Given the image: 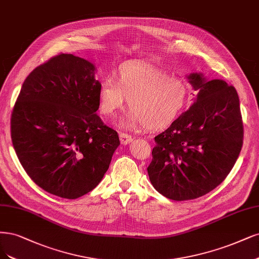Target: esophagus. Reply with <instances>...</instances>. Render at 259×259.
Here are the masks:
<instances>
[{
  "mask_svg": "<svg viewBox=\"0 0 259 259\" xmlns=\"http://www.w3.org/2000/svg\"><path fill=\"white\" fill-rule=\"evenodd\" d=\"M120 141H121V144L122 145H127V144H130V142H132L133 141V137L131 136V135H128V134H126V133H120Z\"/></svg>",
  "mask_w": 259,
  "mask_h": 259,
  "instance_id": "esophagus-1",
  "label": "esophagus"
}]
</instances>
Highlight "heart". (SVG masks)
I'll return each instance as SVG.
<instances>
[{
  "label": "heart",
  "mask_w": 259,
  "mask_h": 259,
  "mask_svg": "<svg viewBox=\"0 0 259 259\" xmlns=\"http://www.w3.org/2000/svg\"><path fill=\"white\" fill-rule=\"evenodd\" d=\"M190 95L185 79L142 62L122 64L115 77H107L99 90L100 111L111 117L121 109L125 97L130 110L122 124L126 127L144 125L162 130L179 117Z\"/></svg>",
  "instance_id": "1"
}]
</instances>
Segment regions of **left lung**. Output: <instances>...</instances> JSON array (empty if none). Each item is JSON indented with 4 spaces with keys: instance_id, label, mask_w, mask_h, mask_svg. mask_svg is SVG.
<instances>
[{
    "instance_id": "1",
    "label": "left lung",
    "mask_w": 259,
    "mask_h": 259,
    "mask_svg": "<svg viewBox=\"0 0 259 259\" xmlns=\"http://www.w3.org/2000/svg\"><path fill=\"white\" fill-rule=\"evenodd\" d=\"M197 100L155 136L148 175L165 197L192 200L226 179L243 145V122L235 87L192 74Z\"/></svg>"
}]
</instances>
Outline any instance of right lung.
I'll return each instance as SVG.
<instances>
[{
    "label": "right lung",
    "mask_w": 259,
    "mask_h": 259,
    "mask_svg": "<svg viewBox=\"0 0 259 259\" xmlns=\"http://www.w3.org/2000/svg\"><path fill=\"white\" fill-rule=\"evenodd\" d=\"M90 62L52 57L26 77L12 112L11 135L25 172L44 191L75 199L95 189L120 145L103 123L101 83Z\"/></svg>",
    "instance_id": "1"
}]
</instances>
